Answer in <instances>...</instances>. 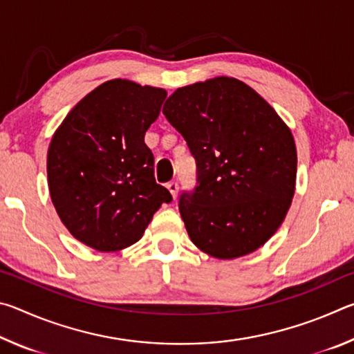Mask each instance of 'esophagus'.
<instances>
[{
  "instance_id": "1",
  "label": "esophagus",
  "mask_w": 354,
  "mask_h": 354,
  "mask_svg": "<svg viewBox=\"0 0 354 354\" xmlns=\"http://www.w3.org/2000/svg\"><path fill=\"white\" fill-rule=\"evenodd\" d=\"M167 189L170 190V194H171L173 198H176V196H178V189H179L178 183L176 181H170L169 184H167Z\"/></svg>"
}]
</instances>
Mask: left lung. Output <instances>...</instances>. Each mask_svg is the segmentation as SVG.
Instances as JSON below:
<instances>
[{
    "label": "left lung",
    "mask_w": 354,
    "mask_h": 354,
    "mask_svg": "<svg viewBox=\"0 0 354 354\" xmlns=\"http://www.w3.org/2000/svg\"><path fill=\"white\" fill-rule=\"evenodd\" d=\"M162 112L196 164L195 187L179 196L190 241L218 259L253 253L277 232L293 198L290 129L261 95L226 76L178 88Z\"/></svg>",
    "instance_id": "1"
}]
</instances>
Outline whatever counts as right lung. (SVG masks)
<instances>
[{
	"label": "right lung",
	"mask_w": 354,
	"mask_h": 354,
	"mask_svg": "<svg viewBox=\"0 0 354 354\" xmlns=\"http://www.w3.org/2000/svg\"><path fill=\"white\" fill-rule=\"evenodd\" d=\"M164 88L112 80L84 97L53 136L48 187L77 241L117 251L140 241L170 192L154 179L145 133L159 117Z\"/></svg>",
	"instance_id": "add662e5"
}]
</instances>
